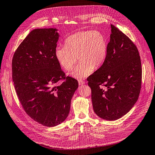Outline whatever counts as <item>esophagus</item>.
<instances>
[{
	"label": "esophagus",
	"mask_w": 155,
	"mask_h": 155,
	"mask_svg": "<svg viewBox=\"0 0 155 155\" xmlns=\"http://www.w3.org/2000/svg\"><path fill=\"white\" fill-rule=\"evenodd\" d=\"M78 82H79V84L80 86H82V84H85V82H84V81H83V80H79Z\"/></svg>",
	"instance_id": "esophagus-1"
}]
</instances>
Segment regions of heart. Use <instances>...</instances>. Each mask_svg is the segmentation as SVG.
Segmentation results:
<instances>
[{"label":"heart","mask_w":155,"mask_h":155,"mask_svg":"<svg viewBox=\"0 0 155 155\" xmlns=\"http://www.w3.org/2000/svg\"><path fill=\"white\" fill-rule=\"evenodd\" d=\"M107 53V41L97 30L76 32L66 38L64 46H58L54 54L58 62L66 71H70L77 61L80 63L68 75L81 80L91 75L94 69L104 63Z\"/></svg>","instance_id":"obj_1"}]
</instances>
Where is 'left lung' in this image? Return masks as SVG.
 I'll return each mask as SVG.
<instances>
[{
	"label": "left lung",
	"instance_id": "left-lung-1",
	"mask_svg": "<svg viewBox=\"0 0 155 155\" xmlns=\"http://www.w3.org/2000/svg\"><path fill=\"white\" fill-rule=\"evenodd\" d=\"M110 27L105 60L87 81L94 112L113 121L127 114L137 101L142 69L136 46L118 28Z\"/></svg>",
	"mask_w": 155,
	"mask_h": 155
}]
</instances>
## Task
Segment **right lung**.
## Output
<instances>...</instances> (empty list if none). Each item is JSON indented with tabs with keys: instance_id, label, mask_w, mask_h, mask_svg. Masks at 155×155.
I'll return each instance as SVG.
<instances>
[{
	"instance_id": "1",
	"label": "right lung",
	"mask_w": 155,
	"mask_h": 155,
	"mask_svg": "<svg viewBox=\"0 0 155 155\" xmlns=\"http://www.w3.org/2000/svg\"><path fill=\"white\" fill-rule=\"evenodd\" d=\"M58 30H32L19 45L12 59V79L23 108L35 121L48 127L66 120L78 87L76 79L64 78L55 57ZM62 78L65 81L58 85Z\"/></svg>"
}]
</instances>
